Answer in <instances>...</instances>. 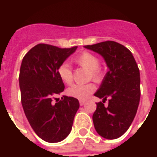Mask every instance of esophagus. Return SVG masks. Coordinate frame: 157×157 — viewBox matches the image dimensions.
<instances>
[{
    "label": "esophagus",
    "mask_w": 157,
    "mask_h": 157,
    "mask_svg": "<svg viewBox=\"0 0 157 157\" xmlns=\"http://www.w3.org/2000/svg\"><path fill=\"white\" fill-rule=\"evenodd\" d=\"M79 104H80V105H83L86 104V100H79Z\"/></svg>",
    "instance_id": "34e87169"
}]
</instances>
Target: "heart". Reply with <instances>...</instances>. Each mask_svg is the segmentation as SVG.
Returning a JSON list of instances; mask_svg holds the SVG:
<instances>
[{
    "instance_id": "1",
    "label": "heart",
    "mask_w": 157,
    "mask_h": 157,
    "mask_svg": "<svg viewBox=\"0 0 157 157\" xmlns=\"http://www.w3.org/2000/svg\"><path fill=\"white\" fill-rule=\"evenodd\" d=\"M75 63L86 69L90 72V77L95 81H100L102 72L100 69V58L91 52H84L78 55L74 59ZM57 74L60 79L65 85H71L73 81V74L71 67L68 63H61L57 69ZM96 86L93 83H88L85 85H74L67 90V94L71 97L78 100H85L95 92Z\"/></svg>"
}]
</instances>
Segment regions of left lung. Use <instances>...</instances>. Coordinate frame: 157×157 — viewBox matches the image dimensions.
<instances>
[{
    "label": "left lung",
    "mask_w": 157,
    "mask_h": 157,
    "mask_svg": "<svg viewBox=\"0 0 157 157\" xmlns=\"http://www.w3.org/2000/svg\"><path fill=\"white\" fill-rule=\"evenodd\" d=\"M85 48L104 57L109 71L94 96L103 99L96 103L93 115L97 133L105 139H117L133 122L140 102V71L132 53L122 44L105 41ZM109 99V105L104 103Z\"/></svg>",
    "instance_id": "obj_1"
}]
</instances>
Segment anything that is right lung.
I'll return each instance as SVG.
<instances>
[{
	"mask_svg": "<svg viewBox=\"0 0 157 157\" xmlns=\"http://www.w3.org/2000/svg\"><path fill=\"white\" fill-rule=\"evenodd\" d=\"M77 48L62 49L39 44L22 59L19 74L22 108L35 133L45 142L65 139L79 108L76 98L63 96L60 100L56 98L64 90L57 69Z\"/></svg>",
	"mask_w": 157,
	"mask_h": 157,
	"instance_id": "obj_1",
	"label": "right lung"
}]
</instances>
